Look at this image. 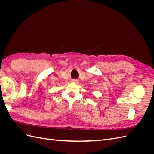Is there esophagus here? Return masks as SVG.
Instances as JSON below:
<instances>
[{"instance_id": "34e87169", "label": "esophagus", "mask_w": 154, "mask_h": 154, "mask_svg": "<svg viewBox=\"0 0 154 154\" xmlns=\"http://www.w3.org/2000/svg\"><path fill=\"white\" fill-rule=\"evenodd\" d=\"M72 81H73L74 82H77V80H73Z\"/></svg>"}]
</instances>
